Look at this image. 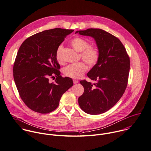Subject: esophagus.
<instances>
[{"label": "esophagus", "mask_w": 151, "mask_h": 151, "mask_svg": "<svg viewBox=\"0 0 151 151\" xmlns=\"http://www.w3.org/2000/svg\"><path fill=\"white\" fill-rule=\"evenodd\" d=\"M73 83H74L75 84H76V83H78V80H76V79H73Z\"/></svg>", "instance_id": "34e87169"}]
</instances>
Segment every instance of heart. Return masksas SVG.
Returning <instances> with one entry per match:
<instances>
[{"label": "heart", "mask_w": 151, "mask_h": 151, "mask_svg": "<svg viewBox=\"0 0 151 151\" xmlns=\"http://www.w3.org/2000/svg\"><path fill=\"white\" fill-rule=\"evenodd\" d=\"M72 46L78 52H81V58L90 66H94L98 62L99 55L97 49L92 46H89V43L85 39L76 37L70 41ZM63 45H60L56 52V58L58 62L62 63V52ZM88 69L86 65L82 62L71 64L63 69L64 75L69 78H79L86 72Z\"/></svg>", "instance_id": "heart-1"}]
</instances>
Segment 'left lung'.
Returning a JSON list of instances; mask_svg holds the SVG:
<instances>
[{
    "label": "left lung",
    "mask_w": 151,
    "mask_h": 151,
    "mask_svg": "<svg viewBox=\"0 0 151 151\" xmlns=\"http://www.w3.org/2000/svg\"><path fill=\"white\" fill-rule=\"evenodd\" d=\"M78 32L95 39L99 55L98 63L87 74L96 82L92 85L86 80L80 81L84 92L78 103L84 112L99 114L112 108L123 95L128 82L130 58L120 40L103 29L89 28Z\"/></svg>",
    "instance_id": "left-lung-1"
}]
</instances>
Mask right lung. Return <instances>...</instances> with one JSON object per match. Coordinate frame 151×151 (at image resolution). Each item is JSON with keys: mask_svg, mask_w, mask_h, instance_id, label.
Returning <instances> with one entry per match:
<instances>
[{"mask_svg": "<svg viewBox=\"0 0 151 151\" xmlns=\"http://www.w3.org/2000/svg\"><path fill=\"white\" fill-rule=\"evenodd\" d=\"M73 29L54 28L37 33L20 46L14 62V81L25 105L34 111L47 114L58 108L62 95L73 86L63 78L56 58L58 47ZM56 76L55 83L49 78Z\"/></svg>", "mask_w": 151, "mask_h": 151, "instance_id": "right-lung-1", "label": "right lung"}]
</instances>
